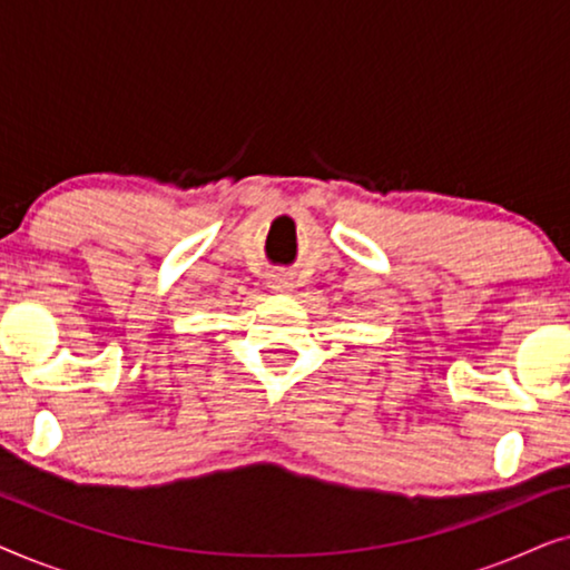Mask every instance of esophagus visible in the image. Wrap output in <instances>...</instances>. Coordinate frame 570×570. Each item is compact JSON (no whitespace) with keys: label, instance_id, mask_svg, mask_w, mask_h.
<instances>
[{"label":"esophagus","instance_id":"obj_1","mask_svg":"<svg viewBox=\"0 0 570 570\" xmlns=\"http://www.w3.org/2000/svg\"><path fill=\"white\" fill-rule=\"evenodd\" d=\"M269 287L272 291H287V287H291V277H285V275H272L269 277Z\"/></svg>","mask_w":570,"mask_h":570}]
</instances>
